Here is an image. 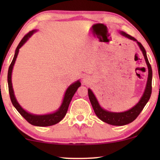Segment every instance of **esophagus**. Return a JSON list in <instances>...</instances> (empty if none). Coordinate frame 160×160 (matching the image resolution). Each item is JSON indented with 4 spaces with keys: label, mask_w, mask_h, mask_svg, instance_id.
<instances>
[{
    "label": "esophagus",
    "mask_w": 160,
    "mask_h": 160,
    "mask_svg": "<svg viewBox=\"0 0 160 160\" xmlns=\"http://www.w3.org/2000/svg\"><path fill=\"white\" fill-rule=\"evenodd\" d=\"M87 82H88V81H87V78H83V82L85 83V84H87Z\"/></svg>",
    "instance_id": "34e87169"
}]
</instances>
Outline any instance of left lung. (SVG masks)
<instances>
[{"label": "left lung", "instance_id": "8db88e82", "mask_svg": "<svg viewBox=\"0 0 160 160\" xmlns=\"http://www.w3.org/2000/svg\"><path fill=\"white\" fill-rule=\"evenodd\" d=\"M119 33L123 36L125 38H128L130 40H132L134 41H136L138 45L141 49L142 53L143 54L144 59L146 62L148 67V78L147 82H146V86L144 90V92L141 98V99L138 101V102L131 108L129 110L126 111H123V112H111V111H108L107 110H105L102 108L101 106H100L99 102H98L97 98H96L95 95H94L92 91L90 89H88V95L89 100L92 104V106L94 109L95 114L97 117L99 118L100 120L102 122H106L107 124H111V125L115 126H122L125 125V124H130L131 122L134 121V120L138 117V116L140 114L143 110L144 106L147 103L148 100L152 95V67L148 60L147 58V55H146V52L143 45L141 43L138 42L134 37L130 36V35L127 34L125 32L119 31Z\"/></svg>", "mask_w": 160, "mask_h": 160}]
</instances>
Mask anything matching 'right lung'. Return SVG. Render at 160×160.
Listing matches in <instances>:
<instances>
[{
	"label": "right lung",
	"instance_id": "add662e5",
	"mask_svg": "<svg viewBox=\"0 0 160 160\" xmlns=\"http://www.w3.org/2000/svg\"><path fill=\"white\" fill-rule=\"evenodd\" d=\"M37 31L36 30H33L32 31H30L27 35H25L23 37V38L22 39L20 42H19V45L17 46L16 50H15V54L13 58L12 62L11 63L9 68H8V92H9L10 98L12 100V102L13 106L15 107V108L17 109V111L29 122L30 124H32L35 126H38V127H47V126H52L54 124H58V122H60L63 118L65 117V116L66 115V113L68 109V106L70 102H71L72 98L73 97L74 94L76 93V90H77L78 87L81 86V82L79 80L76 81V82L71 84L70 86L68 87V89L65 91L64 98H63L62 104L60 106L58 110L54 111L53 113H47V114H43V115H37L33 114V113H29L28 111H26L19 104V102H17V100L15 98L14 89H13L12 87V70L14 68L15 61L17 60V55H18L19 49L25 44L26 41L29 39L30 37L32 36V34L35 33Z\"/></svg>",
	"mask_w": 160,
	"mask_h": 160
}]
</instances>
